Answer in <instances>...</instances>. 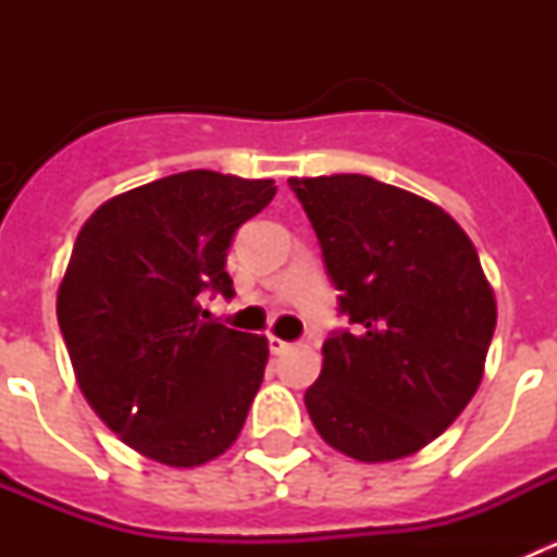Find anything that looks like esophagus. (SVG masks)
<instances>
[{"instance_id":"1","label":"esophagus","mask_w":557,"mask_h":557,"mask_svg":"<svg viewBox=\"0 0 557 557\" xmlns=\"http://www.w3.org/2000/svg\"><path fill=\"white\" fill-rule=\"evenodd\" d=\"M270 351H273V354L289 351V343H287V339H282V337H275V334H270Z\"/></svg>"}]
</instances>
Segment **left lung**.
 I'll return each instance as SVG.
<instances>
[{
	"mask_svg": "<svg viewBox=\"0 0 557 557\" xmlns=\"http://www.w3.org/2000/svg\"><path fill=\"white\" fill-rule=\"evenodd\" d=\"M354 332L323 343L309 418L359 462L410 457L444 435L485 373L494 287L469 234L432 200L368 175L289 178Z\"/></svg>",
	"mask_w": 557,
	"mask_h": 557,
	"instance_id": "left-lung-1",
	"label": "left lung"
}]
</instances>
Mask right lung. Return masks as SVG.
I'll use <instances>...</instances> for the list:
<instances>
[{
    "mask_svg": "<svg viewBox=\"0 0 557 557\" xmlns=\"http://www.w3.org/2000/svg\"><path fill=\"white\" fill-rule=\"evenodd\" d=\"M270 178L189 170L113 195L83 223L58 284L75 379L133 451L195 469L243 432L268 337L200 321L198 295H231L225 250L273 200Z\"/></svg>",
    "mask_w": 557,
    "mask_h": 557,
    "instance_id": "add662e5",
    "label": "right lung"
}]
</instances>
